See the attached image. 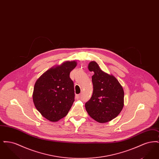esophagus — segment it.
Segmentation results:
<instances>
[{"label": "esophagus", "mask_w": 159, "mask_h": 159, "mask_svg": "<svg viewBox=\"0 0 159 159\" xmlns=\"http://www.w3.org/2000/svg\"><path fill=\"white\" fill-rule=\"evenodd\" d=\"M81 94H78V95H76V98L77 99H79L80 97H81Z\"/></svg>", "instance_id": "esophagus-1"}]
</instances>
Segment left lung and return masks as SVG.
<instances>
[{
	"label": "left lung",
	"instance_id": "left-lung-1",
	"mask_svg": "<svg viewBox=\"0 0 159 159\" xmlns=\"http://www.w3.org/2000/svg\"><path fill=\"white\" fill-rule=\"evenodd\" d=\"M92 77L93 93L86 102L85 108L88 114L99 123H106L116 118L121 112L124 102V91L115 77L101 70L95 61L88 66Z\"/></svg>",
	"mask_w": 159,
	"mask_h": 159
}]
</instances>
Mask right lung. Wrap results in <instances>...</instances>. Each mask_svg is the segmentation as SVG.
<instances>
[{
    "instance_id": "1",
    "label": "right lung",
    "mask_w": 159,
    "mask_h": 159,
    "mask_svg": "<svg viewBox=\"0 0 159 159\" xmlns=\"http://www.w3.org/2000/svg\"><path fill=\"white\" fill-rule=\"evenodd\" d=\"M76 61H66L52 67L40 76L34 84L33 100L36 109L49 121L64 117L75 101L74 83L70 72Z\"/></svg>"
}]
</instances>
